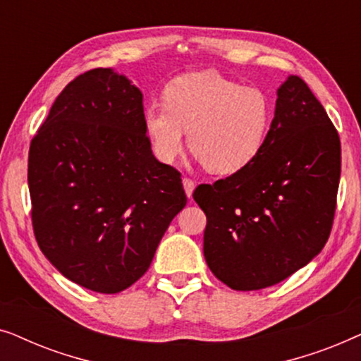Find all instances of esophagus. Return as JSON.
<instances>
[{
  "label": "esophagus",
  "instance_id": "obj_1",
  "mask_svg": "<svg viewBox=\"0 0 361 361\" xmlns=\"http://www.w3.org/2000/svg\"><path fill=\"white\" fill-rule=\"evenodd\" d=\"M182 185H184V190H185V195L189 197H192V194H194V189H195V184H194V180L192 179H187V177H184V179H182Z\"/></svg>",
  "mask_w": 361,
  "mask_h": 361
}]
</instances>
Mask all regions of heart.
I'll return each instance as SVG.
<instances>
[{
  "label": "heart",
  "mask_w": 361,
  "mask_h": 361,
  "mask_svg": "<svg viewBox=\"0 0 361 361\" xmlns=\"http://www.w3.org/2000/svg\"><path fill=\"white\" fill-rule=\"evenodd\" d=\"M166 105L145 110V131L162 162L185 147L214 174L243 171L264 149L273 123V103L258 87H243L214 71L176 77L164 90Z\"/></svg>",
  "instance_id": "1"
}]
</instances>
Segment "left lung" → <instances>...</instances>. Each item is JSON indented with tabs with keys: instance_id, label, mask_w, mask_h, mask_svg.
<instances>
[{
	"instance_id": "obj_1",
	"label": "left lung",
	"mask_w": 361,
	"mask_h": 361,
	"mask_svg": "<svg viewBox=\"0 0 361 361\" xmlns=\"http://www.w3.org/2000/svg\"><path fill=\"white\" fill-rule=\"evenodd\" d=\"M264 149L243 171L202 184L204 256L235 290H258L309 264L327 243L340 182V137L302 78L278 88Z\"/></svg>"
}]
</instances>
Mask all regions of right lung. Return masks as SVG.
<instances>
[{
  "instance_id": "1",
  "label": "right lung",
  "mask_w": 361,
  "mask_h": 361,
  "mask_svg": "<svg viewBox=\"0 0 361 361\" xmlns=\"http://www.w3.org/2000/svg\"><path fill=\"white\" fill-rule=\"evenodd\" d=\"M142 116V93L130 78L93 68L63 88L29 147L39 248L95 293L135 284L187 204L179 172L152 154Z\"/></svg>"
}]
</instances>
